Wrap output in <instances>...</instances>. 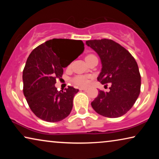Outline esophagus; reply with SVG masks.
I'll list each match as a JSON object with an SVG mask.
<instances>
[{
	"mask_svg": "<svg viewBox=\"0 0 159 159\" xmlns=\"http://www.w3.org/2000/svg\"><path fill=\"white\" fill-rule=\"evenodd\" d=\"M80 90H83V91H87V90H88V89H87V88H80Z\"/></svg>",
	"mask_w": 159,
	"mask_h": 159,
	"instance_id": "1",
	"label": "esophagus"
}]
</instances>
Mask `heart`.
<instances>
[{
	"label": "heart",
	"instance_id": "obj_1",
	"mask_svg": "<svg viewBox=\"0 0 159 159\" xmlns=\"http://www.w3.org/2000/svg\"><path fill=\"white\" fill-rule=\"evenodd\" d=\"M92 56H95L93 54H89L86 56V60L88 58L92 57ZM71 82L76 85L77 87H80V88H83L85 87L89 84V77L88 76L85 75H76L75 77H74L71 79Z\"/></svg>",
	"mask_w": 159,
	"mask_h": 159
}]
</instances>
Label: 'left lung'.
<instances>
[{
	"label": "left lung",
	"instance_id": "obj_1",
	"mask_svg": "<svg viewBox=\"0 0 159 159\" xmlns=\"http://www.w3.org/2000/svg\"><path fill=\"white\" fill-rule=\"evenodd\" d=\"M86 44L98 54L102 70L98 80L107 86L109 92L99 90L91 106L98 114L108 118L125 114L140 93L141 77L135 59L120 44L109 39L86 41Z\"/></svg>",
	"mask_w": 159,
	"mask_h": 159
}]
</instances>
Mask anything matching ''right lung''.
<instances>
[{
  "label": "right lung",
  "instance_id": "obj_1",
  "mask_svg": "<svg viewBox=\"0 0 159 159\" xmlns=\"http://www.w3.org/2000/svg\"><path fill=\"white\" fill-rule=\"evenodd\" d=\"M84 46L82 40L54 38L30 54L23 70V93L30 109L38 118L56 122L70 114L78 90L69 86L58 91L55 84L56 79H61L64 68L83 52Z\"/></svg>",
  "mask_w": 159,
  "mask_h": 159
}]
</instances>
